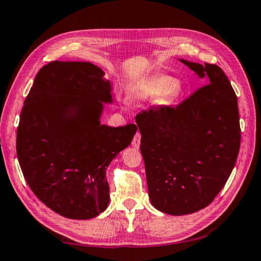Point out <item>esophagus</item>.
Segmentation results:
<instances>
[{
	"label": "esophagus",
	"mask_w": 261,
	"mask_h": 261,
	"mask_svg": "<svg viewBox=\"0 0 261 261\" xmlns=\"http://www.w3.org/2000/svg\"><path fill=\"white\" fill-rule=\"evenodd\" d=\"M140 139H141V135L139 134V132H137L134 140H132V147L139 148V146H140Z\"/></svg>",
	"instance_id": "obj_1"
}]
</instances>
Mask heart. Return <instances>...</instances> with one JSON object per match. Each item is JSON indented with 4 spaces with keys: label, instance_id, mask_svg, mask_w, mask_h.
Segmentation results:
<instances>
[{
    "label": "heart",
    "instance_id": "obj_1",
    "mask_svg": "<svg viewBox=\"0 0 261 261\" xmlns=\"http://www.w3.org/2000/svg\"><path fill=\"white\" fill-rule=\"evenodd\" d=\"M176 81L170 76H155L148 78L146 81L139 83L135 87L134 95L132 98L135 100H148L156 99L160 96L167 94L168 92H177V88L175 87Z\"/></svg>",
    "mask_w": 261,
    "mask_h": 261
}]
</instances>
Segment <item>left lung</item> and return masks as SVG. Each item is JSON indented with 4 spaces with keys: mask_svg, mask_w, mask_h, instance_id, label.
Instances as JSON below:
<instances>
[{
    "mask_svg": "<svg viewBox=\"0 0 261 261\" xmlns=\"http://www.w3.org/2000/svg\"><path fill=\"white\" fill-rule=\"evenodd\" d=\"M178 60L208 85L176 108H152L136 117L148 197L156 210L175 216L214 200L241 146L237 96L222 69Z\"/></svg>",
    "mask_w": 261,
    "mask_h": 261,
    "instance_id": "8db88e82",
    "label": "left lung"
}]
</instances>
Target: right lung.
Listing matches in <instances>:
<instances>
[{"instance_id":"add662e5","label":"right lung","mask_w":261,"mask_h":261,"mask_svg":"<svg viewBox=\"0 0 261 261\" xmlns=\"http://www.w3.org/2000/svg\"><path fill=\"white\" fill-rule=\"evenodd\" d=\"M112 83L90 62L54 61L40 69L24 101L17 156L33 193L64 218L88 220L109 204L106 171L131 144L136 124H101Z\"/></svg>"}]
</instances>
